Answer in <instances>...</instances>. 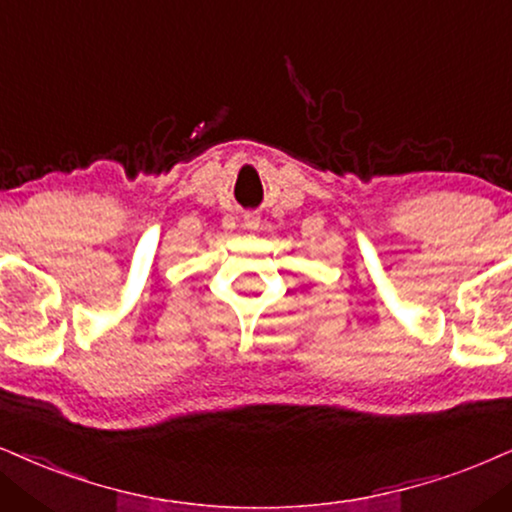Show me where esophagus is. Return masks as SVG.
Segmentation results:
<instances>
[{"label":"esophagus","instance_id":"34e87169","mask_svg":"<svg viewBox=\"0 0 512 512\" xmlns=\"http://www.w3.org/2000/svg\"><path fill=\"white\" fill-rule=\"evenodd\" d=\"M245 224H248V229H257L260 226V217H245Z\"/></svg>","mask_w":512,"mask_h":512}]
</instances>
